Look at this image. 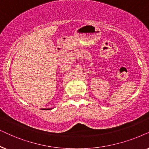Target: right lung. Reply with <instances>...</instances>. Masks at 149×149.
Returning a JSON list of instances; mask_svg holds the SVG:
<instances>
[{
  "label": "right lung",
  "instance_id": "1",
  "mask_svg": "<svg viewBox=\"0 0 149 149\" xmlns=\"http://www.w3.org/2000/svg\"><path fill=\"white\" fill-rule=\"evenodd\" d=\"M43 110H50V108H49V109H43Z\"/></svg>",
  "mask_w": 149,
  "mask_h": 149
}]
</instances>
